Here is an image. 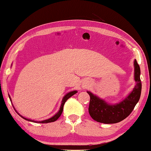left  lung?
I'll list each match as a JSON object with an SVG mask.
<instances>
[{
  "label": "left lung",
  "mask_w": 151,
  "mask_h": 151,
  "mask_svg": "<svg viewBox=\"0 0 151 151\" xmlns=\"http://www.w3.org/2000/svg\"><path fill=\"white\" fill-rule=\"evenodd\" d=\"M141 70L134 60V79L136 84L133 91L124 100L115 104H109L104 100L87 91L90 96L89 113L94 121L103 124H116L125 119L130 115L140 99L141 93Z\"/></svg>",
  "instance_id": "1"
}]
</instances>
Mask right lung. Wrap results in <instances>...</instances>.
<instances>
[{
    "instance_id": "obj_1",
    "label": "right lung",
    "mask_w": 151,
    "mask_h": 151,
    "mask_svg": "<svg viewBox=\"0 0 151 151\" xmlns=\"http://www.w3.org/2000/svg\"><path fill=\"white\" fill-rule=\"evenodd\" d=\"M77 91H70V92L67 93V94H66L65 96H64L63 99H62V101L61 106H60V110H59V111L58 112V113H57L56 114H55V116H53L52 117L50 118V119H46V120H44V121H34V120H32V119H27V118H25V117H23V116H22L20 115V114H18V112H17V111L15 110V108H14V109H15V111H16L17 113L18 114V115H20V116H21V117L22 118V119H25V120H27V121H31V122H35V123H40V124H46V123L54 122V121H57V120H58V119H59V117H60V116H61V114H62V111H63V107H64V105H65V102L67 101V100L69 98H70L71 96H73L74 94H75V93H77ZM8 96H9V95H8ZM9 98H10V101H11V99H10V96H9Z\"/></svg>"
}]
</instances>
